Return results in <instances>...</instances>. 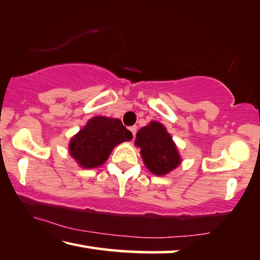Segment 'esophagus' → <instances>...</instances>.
I'll list each match as a JSON object with an SVG mask.
<instances>
[{"label": "esophagus", "instance_id": "34e87169", "mask_svg": "<svg viewBox=\"0 0 260 260\" xmlns=\"http://www.w3.org/2000/svg\"><path fill=\"white\" fill-rule=\"evenodd\" d=\"M129 130L131 131V134H133V136L135 137V136H136V133H137V126H136V125H134V126H130V127H129Z\"/></svg>", "mask_w": 260, "mask_h": 260}]
</instances>
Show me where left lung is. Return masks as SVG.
Masks as SVG:
<instances>
[{
    "mask_svg": "<svg viewBox=\"0 0 260 260\" xmlns=\"http://www.w3.org/2000/svg\"><path fill=\"white\" fill-rule=\"evenodd\" d=\"M135 145L141 149V157L147 170L158 177L171 173L182 161L172 136L157 121H151L138 130Z\"/></svg>",
    "mask_w": 260,
    "mask_h": 260,
    "instance_id": "obj_1",
    "label": "left lung"
}]
</instances>
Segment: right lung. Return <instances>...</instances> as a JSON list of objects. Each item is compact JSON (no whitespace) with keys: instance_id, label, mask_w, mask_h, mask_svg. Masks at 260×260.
Here are the masks:
<instances>
[{"instance_id":"obj_1","label":"right lung","mask_w":260,"mask_h":260,"mask_svg":"<svg viewBox=\"0 0 260 260\" xmlns=\"http://www.w3.org/2000/svg\"><path fill=\"white\" fill-rule=\"evenodd\" d=\"M131 139L121 119L95 116L71 138L69 152L80 167L95 169L107 161L115 146Z\"/></svg>"}]
</instances>
